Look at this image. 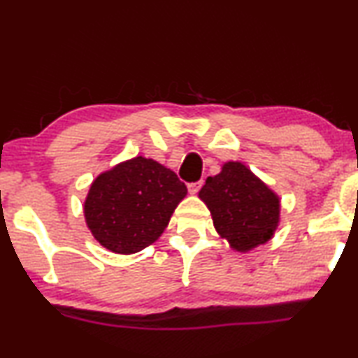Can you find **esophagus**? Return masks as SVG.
Instances as JSON below:
<instances>
[{
  "label": "esophagus",
  "mask_w": 358,
  "mask_h": 358,
  "mask_svg": "<svg viewBox=\"0 0 358 358\" xmlns=\"http://www.w3.org/2000/svg\"><path fill=\"white\" fill-rule=\"evenodd\" d=\"M201 186H203V180L193 181V183H188V191H189L191 194H194V193H198V191L201 189Z\"/></svg>",
  "instance_id": "esophagus-1"
}]
</instances>
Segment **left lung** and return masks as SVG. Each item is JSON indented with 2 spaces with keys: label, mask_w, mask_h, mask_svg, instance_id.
<instances>
[{
  "label": "left lung",
  "mask_w": 358,
  "mask_h": 358,
  "mask_svg": "<svg viewBox=\"0 0 358 358\" xmlns=\"http://www.w3.org/2000/svg\"><path fill=\"white\" fill-rule=\"evenodd\" d=\"M214 227L231 248L248 251L266 243L279 222V198L240 162H227L199 191Z\"/></svg>",
  "instance_id": "obj_1"
}]
</instances>
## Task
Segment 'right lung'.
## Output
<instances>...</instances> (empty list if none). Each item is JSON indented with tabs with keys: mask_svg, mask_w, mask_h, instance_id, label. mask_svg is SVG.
Segmentation results:
<instances>
[{
	"mask_svg": "<svg viewBox=\"0 0 358 358\" xmlns=\"http://www.w3.org/2000/svg\"><path fill=\"white\" fill-rule=\"evenodd\" d=\"M185 196L177 173L152 159L136 157L95 178L84 214L100 245L131 255L159 238Z\"/></svg>",
	"mask_w": 358,
	"mask_h": 358,
	"instance_id": "1",
	"label": "right lung"
}]
</instances>
